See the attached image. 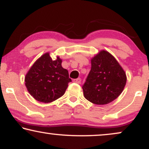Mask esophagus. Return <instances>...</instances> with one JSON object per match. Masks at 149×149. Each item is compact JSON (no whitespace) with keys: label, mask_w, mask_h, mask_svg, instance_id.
I'll return each mask as SVG.
<instances>
[{"label":"esophagus","mask_w":149,"mask_h":149,"mask_svg":"<svg viewBox=\"0 0 149 149\" xmlns=\"http://www.w3.org/2000/svg\"><path fill=\"white\" fill-rule=\"evenodd\" d=\"M73 82L76 83H78V84H80V83H81V79H80V78H77V79L73 80Z\"/></svg>","instance_id":"34e87169"}]
</instances>
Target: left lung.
Returning <instances> with one entry per match:
<instances>
[{
	"label": "left lung",
	"instance_id": "8db88e82",
	"mask_svg": "<svg viewBox=\"0 0 149 149\" xmlns=\"http://www.w3.org/2000/svg\"><path fill=\"white\" fill-rule=\"evenodd\" d=\"M126 81V73L116 58L101 50L91 59V69L83 86L84 97L97 105L109 104L122 93Z\"/></svg>",
	"mask_w": 149,
	"mask_h": 149
}]
</instances>
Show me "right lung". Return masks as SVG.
Masks as SVG:
<instances>
[{
  "label": "right lung",
  "mask_w": 149,
  "mask_h": 149,
  "mask_svg": "<svg viewBox=\"0 0 149 149\" xmlns=\"http://www.w3.org/2000/svg\"><path fill=\"white\" fill-rule=\"evenodd\" d=\"M62 60H52L49 52L39 57L26 74L25 85L36 100L50 103L64 95L71 79L61 66Z\"/></svg>",
  "instance_id": "obj_1"
}]
</instances>
